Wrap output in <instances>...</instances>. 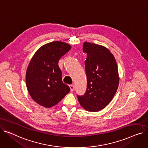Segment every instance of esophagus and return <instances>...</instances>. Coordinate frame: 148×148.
Masks as SVG:
<instances>
[{"label":"esophagus","instance_id":"obj_1","mask_svg":"<svg viewBox=\"0 0 148 148\" xmlns=\"http://www.w3.org/2000/svg\"><path fill=\"white\" fill-rule=\"evenodd\" d=\"M70 88L71 91L73 92V91H74V86L73 85V84H71V85H70Z\"/></svg>","mask_w":148,"mask_h":148}]
</instances>
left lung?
I'll use <instances>...</instances> for the list:
<instances>
[{
    "mask_svg": "<svg viewBox=\"0 0 148 148\" xmlns=\"http://www.w3.org/2000/svg\"><path fill=\"white\" fill-rule=\"evenodd\" d=\"M87 89L83 96L77 95L82 106L90 112H97L112 101L119 85L118 66L114 55L101 45L83 43Z\"/></svg>",
    "mask_w": 148,
    "mask_h": 148,
    "instance_id": "obj_1",
    "label": "left lung"
}]
</instances>
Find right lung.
<instances>
[{
    "label": "right lung",
    "instance_id": "obj_1",
    "mask_svg": "<svg viewBox=\"0 0 148 148\" xmlns=\"http://www.w3.org/2000/svg\"><path fill=\"white\" fill-rule=\"evenodd\" d=\"M71 48L64 42H51L39 48L32 58L25 82L29 95L37 103L51 108L70 92V87L62 82L58 62Z\"/></svg>",
    "mask_w": 148,
    "mask_h": 148
}]
</instances>
